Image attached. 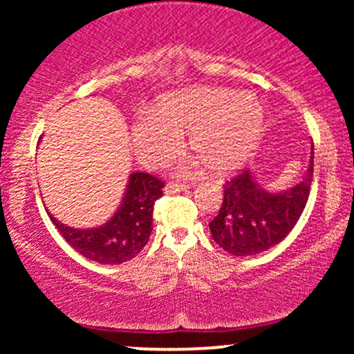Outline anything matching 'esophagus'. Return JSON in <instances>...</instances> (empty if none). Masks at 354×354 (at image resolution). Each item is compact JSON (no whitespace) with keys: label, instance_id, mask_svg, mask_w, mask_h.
Wrapping results in <instances>:
<instances>
[{"label":"esophagus","instance_id":"esophagus-1","mask_svg":"<svg viewBox=\"0 0 354 354\" xmlns=\"http://www.w3.org/2000/svg\"><path fill=\"white\" fill-rule=\"evenodd\" d=\"M188 188H189V186L186 185V183L169 181V183H166L165 191H166V193H180V191H185V189H188Z\"/></svg>","mask_w":354,"mask_h":354}]
</instances>
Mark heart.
<instances>
[{"instance_id":"obj_1","label":"heart","mask_w":354,"mask_h":354,"mask_svg":"<svg viewBox=\"0 0 354 354\" xmlns=\"http://www.w3.org/2000/svg\"><path fill=\"white\" fill-rule=\"evenodd\" d=\"M263 124V108L250 93L225 88H194L166 96L153 111L135 121L131 140L146 166H163L183 148L213 171L236 168L254 148Z\"/></svg>"}]
</instances>
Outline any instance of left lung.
Wrapping results in <instances>:
<instances>
[{
  "label": "left lung",
  "mask_w": 354,
  "mask_h": 354,
  "mask_svg": "<svg viewBox=\"0 0 354 354\" xmlns=\"http://www.w3.org/2000/svg\"><path fill=\"white\" fill-rule=\"evenodd\" d=\"M313 154L303 180L283 193H268L250 169H239L228 178L223 186L221 208L209 221L216 245L233 256L258 254L278 245L306 206L313 183Z\"/></svg>",
  "instance_id": "1"
}]
</instances>
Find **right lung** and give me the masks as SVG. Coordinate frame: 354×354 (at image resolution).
<instances>
[{"label":"right lung","instance_id":"right-lung-1","mask_svg":"<svg viewBox=\"0 0 354 354\" xmlns=\"http://www.w3.org/2000/svg\"><path fill=\"white\" fill-rule=\"evenodd\" d=\"M165 181L149 173L129 176L123 203L106 225L93 230H76L51 218L59 234L78 253L101 265H121L140 253L153 230L154 201L163 196Z\"/></svg>","mask_w":354,"mask_h":354}]
</instances>
